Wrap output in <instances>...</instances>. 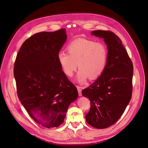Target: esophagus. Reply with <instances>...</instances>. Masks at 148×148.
<instances>
[{
    "instance_id": "esophagus-1",
    "label": "esophagus",
    "mask_w": 148,
    "mask_h": 148,
    "mask_svg": "<svg viewBox=\"0 0 148 148\" xmlns=\"http://www.w3.org/2000/svg\"><path fill=\"white\" fill-rule=\"evenodd\" d=\"M77 89H78V95L79 96H82V87L81 86H77Z\"/></svg>"
}]
</instances>
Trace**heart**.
<instances>
[{
    "label": "heart",
    "mask_w": 148,
    "mask_h": 148,
    "mask_svg": "<svg viewBox=\"0 0 148 148\" xmlns=\"http://www.w3.org/2000/svg\"><path fill=\"white\" fill-rule=\"evenodd\" d=\"M67 51H60L57 59L66 76L72 77L77 66L79 70L77 80L84 83L88 77L94 79L104 71L108 59V50L104 43L92 40L78 38L70 42Z\"/></svg>",
    "instance_id": "heart-1"
}]
</instances>
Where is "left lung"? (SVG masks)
<instances>
[{"label": "left lung", "mask_w": 148, "mask_h": 148, "mask_svg": "<svg viewBox=\"0 0 148 148\" xmlns=\"http://www.w3.org/2000/svg\"><path fill=\"white\" fill-rule=\"evenodd\" d=\"M91 35L104 39L108 59L104 71L83 89L82 95L91 102L86 122L93 127L103 129L117 122L131 100L133 66L122 41L115 33L95 30Z\"/></svg>", "instance_id": "left-lung-1"}]
</instances>
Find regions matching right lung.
<instances>
[{"mask_svg": "<svg viewBox=\"0 0 148 148\" xmlns=\"http://www.w3.org/2000/svg\"><path fill=\"white\" fill-rule=\"evenodd\" d=\"M66 38L65 28L31 36L22 44L15 62L19 100L30 117L47 128L63 123L69 106L78 96L57 59Z\"/></svg>", "mask_w": 148, "mask_h": 148, "instance_id": "right-lung-1", "label": "right lung"}]
</instances>
